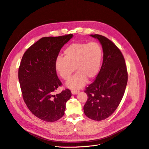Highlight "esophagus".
<instances>
[{"instance_id":"1","label":"esophagus","mask_w":149,"mask_h":149,"mask_svg":"<svg viewBox=\"0 0 149 149\" xmlns=\"http://www.w3.org/2000/svg\"><path fill=\"white\" fill-rule=\"evenodd\" d=\"M79 92L78 91H72V94H73V95H76V94H78Z\"/></svg>"}]
</instances>
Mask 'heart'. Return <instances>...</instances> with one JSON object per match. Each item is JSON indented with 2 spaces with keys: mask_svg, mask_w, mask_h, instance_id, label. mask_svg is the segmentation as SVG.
<instances>
[{
  "mask_svg": "<svg viewBox=\"0 0 149 149\" xmlns=\"http://www.w3.org/2000/svg\"><path fill=\"white\" fill-rule=\"evenodd\" d=\"M102 58V49L98 42L74 43L64 51V58H57L55 70L62 79L68 81L75 67L77 73L66 85L71 89H78L85 84L87 79H92L97 75Z\"/></svg>",
  "mask_w": 149,
  "mask_h": 149,
  "instance_id": "obj_1",
  "label": "heart"
}]
</instances>
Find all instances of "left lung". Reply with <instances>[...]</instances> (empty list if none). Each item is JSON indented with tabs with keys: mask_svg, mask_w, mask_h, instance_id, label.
I'll return each instance as SVG.
<instances>
[{
	"mask_svg": "<svg viewBox=\"0 0 149 149\" xmlns=\"http://www.w3.org/2000/svg\"><path fill=\"white\" fill-rule=\"evenodd\" d=\"M102 45L103 61L95 81L86 88L88 100L84 113L91 119L100 121L116 110L123 98L128 82L124 57L116 45L107 38L91 35Z\"/></svg>",
	"mask_w": 149,
	"mask_h": 149,
	"instance_id": "obj_1",
	"label": "left lung"
}]
</instances>
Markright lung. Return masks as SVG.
Here are the masks:
<instances>
[{"mask_svg": "<svg viewBox=\"0 0 149 149\" xmlns=\"http://www.w3.org/2000/svg\"><path fill=\"white\" fill-rule=\"evenodd\" d=\"M73 36L69 34L42 38L27 49L21 59L18 79L22 98L30 111L42 120L52 122L61 118L72 96L68 89L53 93L62 85L55 61L61 48Z\"/></svg>", "mask_w": 149, "mask_h": 149, "instance_id": "1", "label": "right lung"}]
</instances>
